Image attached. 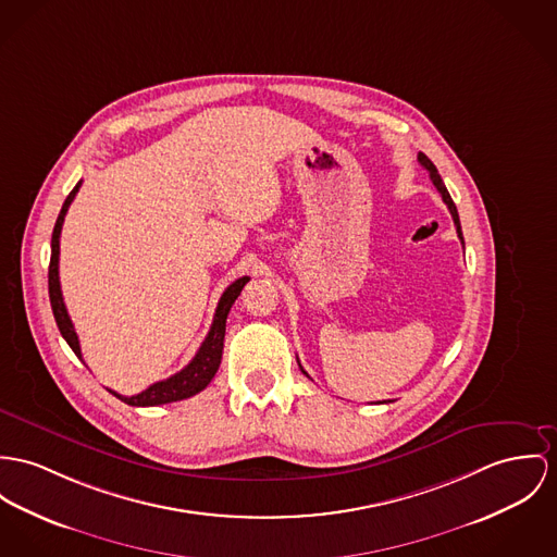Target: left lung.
Instances as JSON below:
<instances>
[{"mask_svg":"<svg viewBox=\"0 0 557 557\" xmlns=\"http://www.w3.org/2000/svg\"><path fill=\"white\" fill-rule=\"evenodd\" d=\"M418 161H420V165L424 168V170H429L430 180H432V184L436 186V190L441 193V197H443V201H445V206L449 208V212H451V218H454V224H456V231H458V237H460V242L465 244V237H462V226H460V218H458V210H456V203L451 201V197H449V193H447V188H445V184H443V180H441V175L436 172V168L432 165V161H430L426 154H418ZM300 371H302V367H300ZM305 373V371H302ZM307 375V373H305Z\"/></svg>","mask_w":557,"mask_h":557,"instance_id":"8db88e82","label":"left lung"}]
</instances>
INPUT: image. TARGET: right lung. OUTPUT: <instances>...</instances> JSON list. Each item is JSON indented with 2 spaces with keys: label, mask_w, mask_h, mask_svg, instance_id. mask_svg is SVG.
I'll return each instance as SVG.
<instances>
[{
  "label": "right lung",
  "mask_w": 557,
  "mask_h": 557,
  "mask_svg": "<svg viewBox=\"0 0 557 557\" xmlns=\"http://www.w3.org/2000/svg\"><path fill=\"white\" fill-rule=\"evenodd\" d=\"M81 184L78 182L74 186V190L67 195L59 218L54 222V228H52V239H50V267H48V295H50V307H52V313H54V320H57V326L63 335V339L67 342V345L74 349V354L83 360V351H81V342H78V335L74 331V324L67 315V309H65V302H63V295H61V284H59V237H61V228H63V220L65 214L76 197V193L81 190ZM250 282V277H239L235 280L218 300V307H215L214 322H212V329L206 337V342L201 343L199 351L195 354V358L172 377L163 380V382H157V384L146 387L144 392L135 394V396H123L114 389H110L116 398H121L123 403H127L131 407H154V405H165V403H175V400H184V398H190L195 396L197 392H201L206 385L210 384L214 380L215 371L220 367V360H222V347H224V331H226V315L233 307L235 299L239 297V293L244 290V286Z\"/></svg>",
  "instance_id": "add662e5"
}]
</instances>
